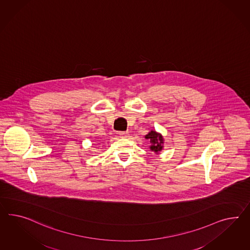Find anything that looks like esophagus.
<instances>
[{"mask_svg":"<svg viewBox=\"0 0 250 250\" xmlns=\"http://www.w3.org/2000/svg\"><path fill=\"white\" fill-rule=\"evenodd\" d=\"M119 135H120V137H122V138H127L128 136V132H125V131L119 132Z\"/></svg>","mask_w":250,"mask_h":250,"instance_id":"34e87169","label":"esophagus"}]
</instances>
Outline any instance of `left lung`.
Returning a JSON list of instances; mask_svg holds the SVG:
<instances>
[{
	"mask_svg": "<svg viewBox=\"0 0 250 250\" xmlns=\"http://www.w3.org/2000/svg\"><path fill=\"white\" fill-rule=\"evenodd\" d=\"M145 138L150 141V146L149 148L151 151H154L155 153L159 154L163 148V143H164V139L162 135L158 133L155 130H151L147 133Z\"/></svg>",
	"mask_w": 250,
	"mask_h": 250,
	"instance_id": "1",
	"label": "left lung"
}]
</instances>
